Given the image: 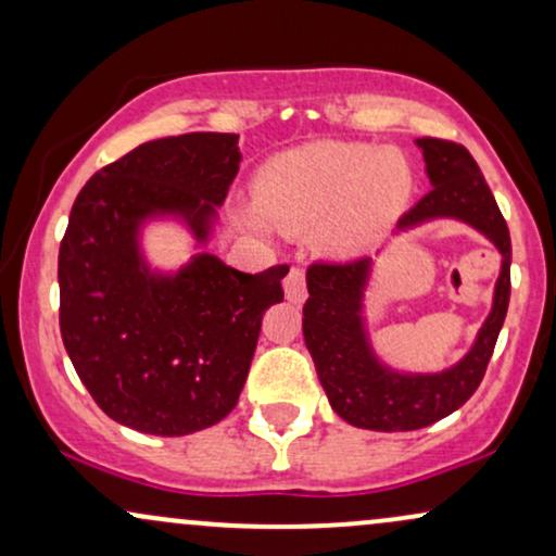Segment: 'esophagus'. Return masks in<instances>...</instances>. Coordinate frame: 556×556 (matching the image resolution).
<instances>
[{"label": "esophagus", "mask_w": 556, "mask_h": 556, "mask_svg": "<svg viewBox=\"0 0 556 556\" xmlns=\"http://www.w3.org/2000/svg\"><path fill=\"white\" fill-rule=\"evenodd\" d=\"M285 295L290 303H303L307 290H305V271L298 269V266H292L290 274L285 277Z\"/></svg>", "instance_id": "1"}]
</instances>
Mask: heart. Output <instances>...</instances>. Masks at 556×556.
Segmentation results:
<instances>
[{"mask_svg":"<svg viewBox=\"0 0 556 556\" xmlns=\"http://www.w3.org/2000/svg\"><path fill=\"white\" fill-rule=\"evenodd\" d=\"M414 176L396 150L359 142H318L285 152L261 168L253 202L282 232L320 230L326 251H365L406 210Z\"/></svg>","mask_w":556,"mask_h":556,"instance_id":"b5f03b06","label":"heart"}]
</instances>
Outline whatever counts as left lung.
<instances>
[{"label":"left lung","instance_id":"1","mask_svg":"<svg viewBox=\"0 0 556 556\" xmlns=\"http://www.w3.org/2000/svg\"><path fill=\"white\" fill-rule=\"evenodd\" d=\"M432 191L419 199L396 232L432 219H458L479 230L503 256L492 311L456 365L440 372H401L372 350L365 324V290L372 258L350 264H313L307 269L303 337L331 409L354 427L409 432L434 425L466 404L484 378L510 303V232L466 147L445 139H417Z\"/></svg>","mask_w":556,"mask_h":556}]
</instances>
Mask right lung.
Segmentation results:
<instances>
[{"label": "right lung", "instance_id": "obj_1", "mask_svg": "<svg viewBox=\"0 0 556 556\" xmlns=\"http://www.w3.org/2000/svg\"><path fill=\"white\" fill-rule=\"evenodd\" d=\"M240 157L238 134L152 139L77 193L59 249V326L79 380L118 425L180 438L236 409L290 266L245 274L199 251L160 271L142 230L176 219L204 249Z\"/></svg>", "mask_w": 556, "mask_h": 556}]
</instances>
